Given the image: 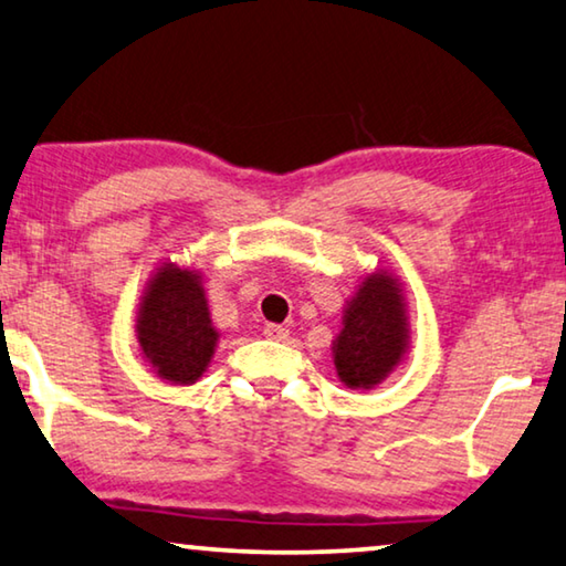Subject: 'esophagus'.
Segmentation results:
<instances>
[{
  "label": "esophagus",
  "mask_w": 566,
  "mask_h": 566,
  "mask_svg": "<svg viewBox=\"0 0 566 566\" xmlns=\"http://www.w3.org/2000/svg\"><path fill=\"white\" fill-rule=\"evenodd\" d=\"M264 335H266L269 339H276V343H282V339L290 337V329L282 327V325H266V327H264Z\"/></svg>",
  "instance_id": "obj_1"
}]
</instances>
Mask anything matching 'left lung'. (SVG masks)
I'll use <instances>...</instances> for the list:
<instances>
[{
  "label": "left lung",
  "instance_id": "8db88e82",
  "mask_svg": "<svg viewBox=\"0 0 566 566\" xmlns=\"http://www.w3.org/2000/svg\"><path fill=\"white\" fill-rule=\"evenodd\" d=\"M410 317L402 282L390 269L365 274L343 310V329L332 339V363L349 390H370L406 360Z\"/></svg>",
  "mask_w": 566,
  "mask_h": 566
}]
</instances>
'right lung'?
Returning <instances> with one entry per match:
<instances>
[{"mask_svg": "<svg viewBox=\"0 0 566 566\" xmlns=\"http://www.w3.org/2000/svg\"><path fill=\"white\" fill-rule=\"evenodd\" d=\"M136 337L140 357L164 382L201 380L221 332L211 319L199 269L176 262L156 266L136 312Z\"/></svg>", "mask_w": 566, "mask_h": 566, "instance_id": "1", "label": "right lung"}]
</instances>
